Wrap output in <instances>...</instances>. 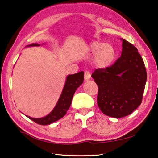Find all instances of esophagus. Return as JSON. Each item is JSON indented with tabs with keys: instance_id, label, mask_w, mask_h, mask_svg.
I'll return each mask as SVG.
<instances>
[{
	"instance_id": "1",
	"label": "esophagus",
	"mask_w": 158,
	"mask_h": 158,
	"mask_svg": "<svg viewBox=\"0 0 158 158\" xmlns=\"http://www.w3.org/2000/svg\"><path fill=\"white\" fill-rule=\"evenodd\" d=\"M90 78H91V73H90L89 72H85V81L89 80Z\"/></svg>"
}]
</instances>
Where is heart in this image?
<instances>
[{"mask_svg":"<svg viewBox=\"0 0 158 158\" xmlns=\"http://www.w3.org/2000/svg\"><path fill=\"white\" fill-rule=\"evenodd\" d=\"M88 50L91 54H95L96 64L101 68L108 67L114 59L115 50L109 44L93 41L89 45Z\"/></svg>","mask_w":158,"mask_h":158,"instance_id":"heart-1","label":"heart"}]
</instances>
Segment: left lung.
Masks as SVG:
<instances>
[{
  "label": "left lung",
  "mask_w": 158,
  "mask_h": 158,
  "mask_svg": "<svg viewBox=\"0 0 158 158\" xmlns=\"http://www.w3.org/2000/svg\"><path fill=\"white\" fill-rule=\"evenodd\" d=\"M121 40V57L110 67L97 69L91 75L98 86L99 109L117 118L130 114L140 105L147 81L145 66L137 48Z\"/></svg>",
  "instance_id": "obj_1"
}]
</instances>
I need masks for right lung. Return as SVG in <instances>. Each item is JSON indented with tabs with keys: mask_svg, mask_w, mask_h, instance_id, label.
Instances as JSON below:
<instances>
[{
	"mask_svg": "<svg viewBox=\"0 0 158 158\" xmlns=\"http://www.w3.org/2000/svg\"><path fill=\"white\" fill-rule=\"evenodd\" d=\"M38 44H31L27 47L39 46ZM84 81V72H80L72 75L67 76L66 81L64 85L63 91L58 100L55 107L50 114L42 118H32L28 117L36 123L41 125H50L54 123L65 115L67 111L72 104V98L76 89L82 85Z\"/></svg>",
	"mask_w": 158,
	"mask_h": 158,
	"instance_id": "right-lung-1",
	"label": "right lung"
}]
</instances>
